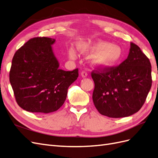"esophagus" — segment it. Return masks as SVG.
Returning a JSON list of instances; mask_svg holds the SVG:
<instances>
[{
  "label": "esophagus",
  "mask_w": 158,
  "mask_h": 158,
  "mask_svg": "<svg viewBox=\"0 0 158 158\" xmlns=\"http://www.w3.org/2000/svg\"><path fill=\"white\" fill-rule=\"evenodd\" d=\"M81 75H82V77H86L88 76V73L86 70H82L81 72Z\"/></svg>",
  "instance_id": "esophagus-1"
}]
</instances>
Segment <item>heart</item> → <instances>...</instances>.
<instances>
[{
    "label": "heart",
    "instance_id": "obj_1",
    "mask_svg": "<svg viewBox=\"0 0 158 158\" xmlns=\"http://www.w3.org/2000/svg\"><path fill=\"white\" fill-rule=\"evenodd\" d=\"M78 47L83 53L95 52L91 57L92 62L105 67L115 64L122 56V49L120 47L102 41L80 43ZM69 54L71 59L76 58V52L73 47L69 49Z\"/></svg>",
    "mask_w": 158,
    "mask_h": 158
}]
</instances>
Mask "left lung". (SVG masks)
I'll use <instances>...</instances> for the list:
<instances>
[{"label": "left lung", "instance_id": "left-lung-1", "mask_svg": "<svg viewBox=\"0 0 158 158\" xmlns=\"http://www.w3.org/2000/svg\"><path fill=\"white\" fill-rule=\"evenodd\" d=\"M94 82L92 99L100 114L125 117L138 112L152 86V66L140 47L131 43L126 60L115 66H99L91 73Z\"/></svg>", "mask_w": 158, "mask_h": 158}]
</instances>
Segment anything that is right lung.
<instances>
[{"instance_id":"1","label":"right lung","mask_w":158,"mask_h":158,"mask_svg":"<svg viewBox=\"0 0 158 158\" xmlns=\"http://www.w3.org/2000/svg\"><path fill=\"white\" fill-rule=\"evenodd\" d=\"M54 39L33 37L14 54L9 73L18 105L32 113H48L58 110L68 88L78 77V69L64 71L52 52Z\"/></svg>"}]
</instances>
